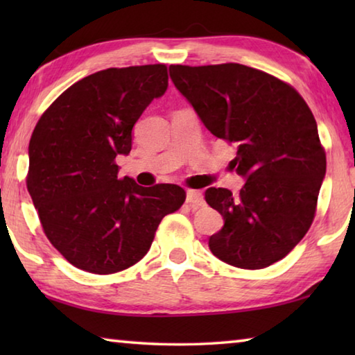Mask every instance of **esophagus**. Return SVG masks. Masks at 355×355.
<instances>
[{
	"label": "esophagus",
	"mask_w": 355,
	"mask_h": 355,
	"mask_svg": "<svg viewBox=\"0 0 355 355\" xmlns=\"http://www.w3.org/2000/svg\"><path fill=\"white\" fill-rule=\"evenodd\" d=\"M186 202H188L194 209L205 205V200H203V194L199 191H188V192H186Z\"/></svg>",
	"instance_id": "obj_1"
}]
</instances>
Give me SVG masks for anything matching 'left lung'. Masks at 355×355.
Wrapping results in <instances>:
<instances>
[{"mask_svg":"<svg viewBox=\"0 0 355 355\" xmlns=\"http://www.w3.org/2000/svg\"><path fill=\"white\" fill-rule=\"evenodd\" d=\"M171 80L211 133L233 144L239 194L208 188L205 200L224 218L209 236L213 255L261 269L296 248L313 222L326 177L316 120L290 84L241 64L171 65Z\"/></svg>","mask_w":355,"mask_h":355,"instance_id":"obj_1","label":"left lung"}]
</instances>
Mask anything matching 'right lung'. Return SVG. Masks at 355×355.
Returning <instances> with one entry per match:
<instances>
[{
	"label": "right lung",
	"mask_w": 355,
	"mask_h": 355,
	"mask_svg": "<svg viewBox=\"0 0 355 355\" xmlns=\"http://www.w3.org/2000/svg\"><path fill=\"white\" fill-rule=\"evenodd\" d=\"M164 64L83 78L42 114L29 141L26 186L50 243L75 268L114 274L147 254L166 214L183 205L177 184L144 188L117 177L133 127L167 91Z\"/></svg>",
	"instance_id": "1"
}]
</instances>
